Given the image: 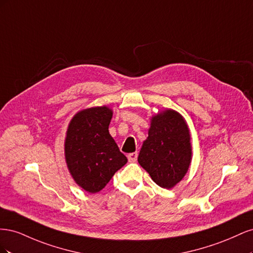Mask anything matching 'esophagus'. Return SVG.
Instances as JSON below:
<instances>
[{
    "label": "esophagus",
    "instance_id": "esophagus-1",
    "mask_svg": "<svg viewBox=\"0 0 253 253\" xmlns=\"http://www.w3.org/2000/svg\"><path fill=\"white\" fill-rule=\"evenodd\" d=\"M137 156H138V153H137V152H134V153H131V154H128V156H127L128 162H131V163L136 162Z\"/></svg>",
    "mask_w": 253,
    "mask_h": 253
}]
</instances>
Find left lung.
<instances>
[{"label": "left lung", "instance_id": "obj_1", "mask_svg": "<svg viewBox=\"0 0 253 253\" xmlns=\"http://www.w3.org/2000/svg\"><path fill=\"white\" fill-rule=\"evenodd\" d=\"M186 120L174 110L160 112L151 119L138 163L159 187L171 189L178 183L192 159V147Z\"/></svg>", "mask_w": 253, "mask_h": 253}]
</instances>
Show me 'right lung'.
<instances>
[{"instance_id":"right-lung-1","label":"right lung","mask_w":253,"mask_h":253,"mask_svg":"<svg viewBox=\"0 0 253 253\" xmlns=\"http://www.w3.org/2000/svg\"><path fill=\"white\" fill-rule=\"evenodd\" d=\"M113 111L96 106L78 112L67 127L64 143L68 170L79 187L89 193L101 191L127 158L110 135Z\"/></svg>"}]
</instances>
